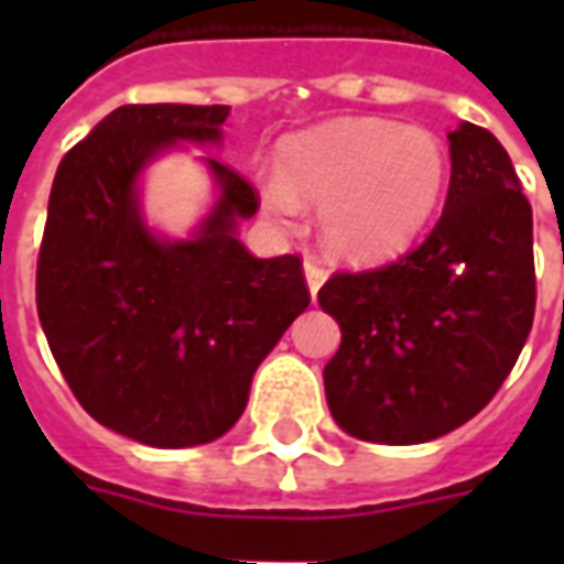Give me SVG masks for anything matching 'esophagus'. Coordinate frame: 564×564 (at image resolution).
<instances>
[{"mask_svg":"<svg viewBox=\"0 0 564 564\" xmlns=\"http://www.w3.org/2000/svg\"><path fill=\"white\" fill-rule=\"evenodd\" d=\"M305 281H307V290H311V295H317L319 286L326 283V269H319L317 262H311V259H307V262H305Z\"/></svg>","mask_w":564,"mask_h":564,"instance_id":"1","label":"esophagus"}]
</instances>
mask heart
<instances>
[{
	"label": "heart",
	"instance_id": "1",
	"mask_svg": "<svg viewBox=\"0 0 564 564\" xmlns=\"http://www.w3.org/2000/svg\"><path fill=\"white\" fill-rule=\"evenodd\" d=\"M447 181V153L420 127L332 120L281 144V174L259 177V196L283 226L319 205L323 241L347 262H383L414 245Z\"/></svg>",
	"mask_w": 564,
	"mask_h": 564
}]
</instances>
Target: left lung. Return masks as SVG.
Here are the masks:
<instances>
[{
    "label": "left lung",
    "instance_id": "8db88e82",
    "mask_svg": "<svg viewBox=\"0 0 564 564\" xmlns=\"http://www.w3.org/2000/svg\"><path fill=\"white\" fill-rule=\"evenodd\" d=\"M447 139V202L423 245L319 290L341 326L326 402L371 444H423L468 423L532 332V205L492 132L462 123Z\"/></svg>",
    "mask_w": 564,
    "mask_h": 564
}]
</instances>
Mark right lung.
I'll use <instances>...</instances> for the list:
<instances>
[{"instance_id":"obj_1","label":"right lung","mask_w":564,"mask_h":564,"mask_svg":"<svg viewBox=\"0 0 564 564\" xmlns=\"http://www.w3.org/2000/svg\"><path fill=\"white\" fill-rule=\"evenodd\" d=\"M229 105H123L56 169L35 302L80 408L139 444L196 447L245 414L259 362L307 305L299 257H253V186L214 156L186 238L150 226L144 174L184 144L220 148Z\"/></svg>"}]
</instances>
